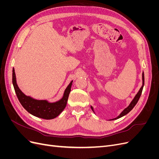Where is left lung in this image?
Returning <instances> with one entry per match:
<instances>
[{"mask_svg":"<svg viewBox=\"0 0 159 159\" xmlns=\"http://www.w3.org/2000/svg\"><path fill=\"white\" fill-rule=\"evenodd\" d=\"M142 80H143V85H142V86H141V88H140V89H139V91H138V93L136 94V95L134 96V98L132 100V102H131V103L129 104V106H128L127 108L125 109L123 111H122L121 113H120V115H119L118 117H117L116 118H115V119H111V120L117 119H119V118H121V117H123L124 115H127L128 113H129L130 111H131L133 109V107H134V106H135V105L137 103L139 98H140V97H141V93H142V91H143V86H144V84H145V82H144V81H145V77H144V72H143V74H142ZM91 109H92L93 111L94 112V110H93V107L91 106Z\"/></svg>","mask_w":159,"mask_h":159,"instance_id":"1","label":"left lung"}]
</instances>
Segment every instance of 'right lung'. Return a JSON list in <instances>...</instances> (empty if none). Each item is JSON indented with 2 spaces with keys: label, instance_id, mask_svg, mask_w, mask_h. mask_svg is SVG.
<instances>
[{
  "label": "right lung",
  "instance_id": "1",
  "mask_svg": "<svg viewBox=\"0 0 159 159\" xmlns=\"http://www.w3.org/2000/svg\"><path fill=\"white\" fill-rule=\"evenodd\" d=\"M72 82L73 81H71L65 89L63 97L61 99L56 102L50 103L46 100L33 99L30 96H26L24 93L18 88L16 84V75L14 68L12 70V84L19 102L28 113L34 116L44 119H54L63 111L68 102Z\"/></svg>",
  "mask_w": 159,
  "mask_h": 159
}]
</instances>
